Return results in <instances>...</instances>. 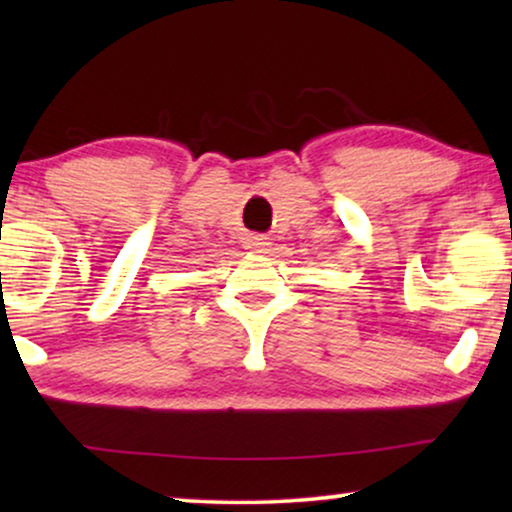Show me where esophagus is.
<instances>
[{
    "label": "esophagus",
    "mask_w": 512,
    "mask_h": 512,
    "mask_svg": "<svg viewBox=\"0 0 512 512\" xmlns=\"http://www.w3.org/2000/svg\"><path fill=\"white\" fill-rule=\"evenodd\" d=\"M268 240H265V237H258V235H254V237H249L247 240V249L249 251H254V254H265V251H268Z\"/></svg>",
    "instance_id": "1"
}]
</instances>
